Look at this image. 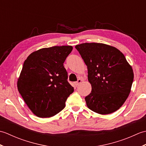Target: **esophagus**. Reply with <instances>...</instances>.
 I'll return each instance as SVG.
<instances>
[{
	"label": "esophagus",
	"instance_id": "esophagus-1",
	"mask_svg": "<svg viewBox=\"0 0 146 146\" xmlns=\"http://www.w3.org/2000/svg\"><path fill=\"white\" fill-rule=\"evenodd\" d=\"M82 82V80H80V79H79L78 81H77L76 82H75V85L76 86H78V85H79L80 84V83Z\"/></svg>",
	"mask_w": 146,
	"mask_h": 146
}]
</instances>
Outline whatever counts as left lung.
Returning a JSON list of instances; mask_svg holds the SVG:
<instances>
[{
  "mask_svg": "<svg viewBox=\"0 0 146 146\" xmlns=\"http://www.w3.org/2000/svg\"><path fill=\"white\" fill-rule=\"evenodd\" d=\"M88 68L92 92L85 98L95 112L107 115L122 106L134 80L132 66L122 52L103 43H83L75 46Z\"/></svg>",
  "mask_w": 146,
  "mask_h": 146,
  "instance_id": "left-lung-1",
  "label": "left lung"
}]
</instances>
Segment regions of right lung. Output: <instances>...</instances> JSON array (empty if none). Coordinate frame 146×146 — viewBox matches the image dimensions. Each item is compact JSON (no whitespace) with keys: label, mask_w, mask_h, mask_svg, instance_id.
Masks as SVG:
<instances>
[{"label":"right lung","mask_w":146,"mask_h":146,"mask_svg":"<svg viewBox=\"0 0 146 146\" xmlns=\"http://www.w3.org/2000/svg\"><path fill=\"white\" fill-rule=\"evenodd\" d=\"M72 49L71 46L42 48L32 52L24 61L17 89L37 117L47 118L58 113L73 92L63 66Z\"/></svg>","instance_id":"obj_1"}]
</instances>
